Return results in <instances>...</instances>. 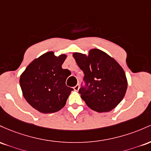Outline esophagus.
<instances>
[{"label": "esophagus", "mask_w": 151, "mask_h": 151, "mask_svg": "<svg viewBox=\"0 0 151 151\" xmlns=\"http://www.w3.org/2000/svg\"><path fill=\"white\" fill-rule=\"evenodd\" d=\"M79 88H80V86H79V84H77L76 86H74V87H73L74 91H78Z\"/></svg>", "instance_id": "obj_1"}]
</instances>
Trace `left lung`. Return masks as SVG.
<instances>
[{"label": "left lung", "mask_w": 151, "mask_h": 151, "mask_svg": "<svg viewBox=\"0 0 151 151\" xmlns=\"http://www.w3.org/2000/svg\"><path fill=\"white\" fill-rule=\"evenodd\" d=\"M73 58L84 73V86L78 93L90 108L98 113L116 108L126 94L128 83L122 67L114 59L98 49L88 55L74 53Z\"/></svg>", "instance_id": "1"}]
</instances>
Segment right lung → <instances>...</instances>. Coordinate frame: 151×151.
Listing matches in <instances>:
<instances>
[{
	"label": "right lung",
	"instance_id": "obj_1",
	"mask_svg": "<svg viewBox=\"0 0 151 151\" xmlns=\"http://www.w3.org/2000/svg\"><path fill=\"white\" fill-rule=\"evenodd\" d=\"M66 55L48 52L30 63L20 77L23 95L30 106L43 113H55L65 106L72 88L65 81L70 71L63 69Z\"/></svg>",
	"mask_w": 151,
	"mask_h": 151
}]
</instances>
